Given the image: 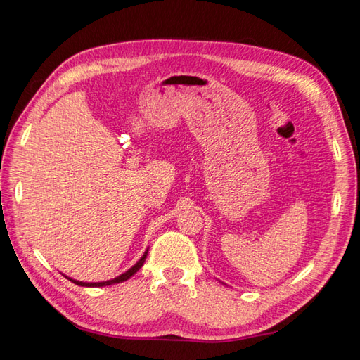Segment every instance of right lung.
I'll list each match as a JSON object with an SVG mask.
<instances>
[{
	"label": "right lung",
	"mask_w": 360,
	"mask_h": 360,
	"mask_svg": "<svg viewBox=\"0 0 360 360\" xmlns=\"http://www.w3.org/2000/svg\"><path fill=\"white\" fill-rule=\"evenodd\" d=\"M146 252H148V251H146ZM146 252H145V255L142 256V259H140L136 265L131 266V269H129L128 271L123 273V274H120L118 278H114V279H110V281H103V283H81V281H75V279H70V278H68V279L72 281V283H75L76 285H82V287H104V285H110V284L123 283V281H126V279H129L131 276H134V274H136V273L139 271L140 266H142V265L145 264Z\"/></svg>",
	"instance_id": "obj_1"
}]
</instances>
